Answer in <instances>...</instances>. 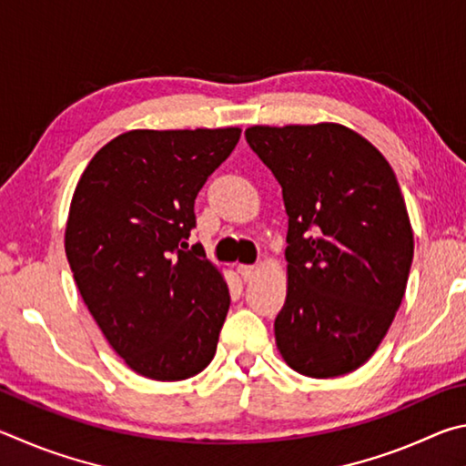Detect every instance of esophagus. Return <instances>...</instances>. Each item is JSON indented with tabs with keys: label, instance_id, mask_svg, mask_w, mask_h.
<instances>
[{
	"label": "esophagus",
	"instance_id": "esophagus-1",
	"mask_svg": "<svg viewBox=\"0 0 466 466\" xmlns=\"http://www.w3.org/2000/svg\"><path fill=\"white\" fill-rule=\"evenodd\" d=\"M256 272H258L256 266H239V274H241L243 282H251V280H254Z\"/></svg>",
	"mask_w": 466,
	"mask_h": 466
}]
</instances>
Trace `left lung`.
Listing matches in <instances>:
<instances>
[{
	"instance_id": "1",
	"label": "left lung",
	"mask_w": 466,
	"mask_h": 466,
	"mask_svg": "<svg viewBox=\"0 0 466 466\" xmlns=\"http://www.w3.org/2000/svg\"><path fill=\"white\" fill-rule=\"evenodd\" d=\"M282 186L287 300L279 352L311 379L348 374L385 339L413 259L397 177L377 147L338 122L246 128Z\"/></svg>"
}]
</instances>
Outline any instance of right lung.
Here are the masks:
<instances>
[{
	"mask_svg": "<svg viewBox=\"0 0 466 466\" xmlns=\"http://www.w3.org/2000/svg\"><path fill=\"white\" fill-rule=\"evenodd\" d=\"M239 137V127L127 130L94 155L73 192V279L114 352L141 377L186 380L215 358L231 299L223 272L186 239L196 194Z\"/></svg>",
	"mask_w": 466,
	"mask_h": 466,
	"instance_id": "right-lung-1",
	"label": "right lung"
}]
</instances>
